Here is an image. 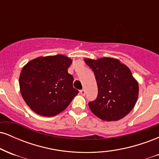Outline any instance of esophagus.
<instances>
[{
    "instance_id": "esophagus-1",
    "label": "esophagus",
    "mask_w": 159,
    "mask_h": 159,
    "mask_svg": "<svg viewBox=\"0 0 159 159\" xmlns=\"http://www.w3.org/2000/svg\"><path fill=\"white\" fill-rule=\"evenodd\" d=\"M80 93H81L82 96H85L86 94V90H84V89H83V90H81V91H80Z\"/></svg>"
}]
</instances>
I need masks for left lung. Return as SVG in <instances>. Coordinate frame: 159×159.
<instances>
[{
	"label": "left lung",
	"mask_w": 159,
	"mask_h": 159,
	"mask_svg": "<svg viewBox=\"0 0 159 159\" xmlns=\"http://www.w3.org/2000/svg\"><path fill=\"white\" fill-rule=\"evenodd\" d=\"M93 71L98 86L97 98L88 103L91 111L105 121L119 120L132 110L138 97V81L129 67L119 60L102 57L84 59Z\"/></svg>",
	"instance_id": "1"
}]
</instances>
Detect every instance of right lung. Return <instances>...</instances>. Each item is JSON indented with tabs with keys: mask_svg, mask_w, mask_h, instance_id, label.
<instances>
[{
	"mask_svg": "<svg viewBox=\"0 0 159 159\" xmlns=\"http://www.w3.org/2000/svg\"><path fill=\"white\" fill-rule=\"evenodd\" d=\"M72 61L63 54L39 57L23 67L19 77L21 96L37 114L53 116L64 111L78 90L68 73Z\"/></svg>",
	"mask_w": 159,
	"mask_h": 159,
	"instance_id": "add662e5",
	"label": "right lung"
}]
</instances>
